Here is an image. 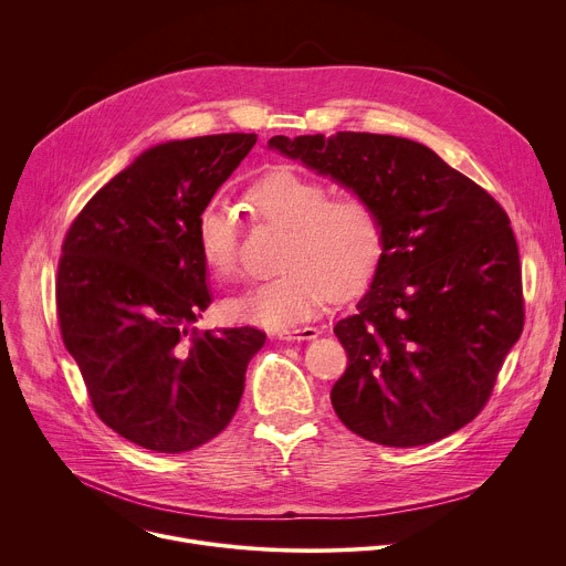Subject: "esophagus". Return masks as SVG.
Instances as JSON below:
<instances>
[{
  "instance_id": "34e87169",
  "label": "esophagus",
  "mask_w": 566,
  "mask_h": 566,
  "mask_svg": "<svg viewBox=\"0 0 566 566\" xmlns=\"http://www.w3.org/2000/svg\"><path fill=\"white\" fill-rule=\"evenodd\" d=\"M319 332L317 327H295V329H282L277 332L280 340H313L317 338Z\"/></svg>"
}]
</instances>
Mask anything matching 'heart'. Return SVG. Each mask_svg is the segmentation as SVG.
Listing matches in <instances>:
<instances>
[{"mask_svg": "<svg viewBox=\"0 0 566 566\" xmlns=\"http://www.w3.org/2000/svg\"><path fill=\"white\" fill-rule=\"evenodd\" d=\"M258 219L289 228L284 275L230 297L226 315L264 329H293L325 311L336 293L360 291L382 260V221L358 195L332 197V188L293 168L262 175L247 192ZM197 244L217 277L239 266V217L223 201H208L197 217Z\"/></svg>", "mask_w": 566, "mask_h": 566, "instance_id": "obj_1", "label": "heart"}]
</instances>
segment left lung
Here are the masks:
<instances>
[{
	"mask_svg": "<svg viewBox=\"0 0 566 566\" xmlns=\"http://www.w3.org/2000/svg\"><path fill=\"white\" fill-rule=\"evenodd\" d=\"M271 149L369 199L382 260L334 327L349 365L332 389L358 437L415 448L470 423L524 327L517 241L504 208L430 147L387 134L273 136Z\"/></svg>",
	"mask_w": 566,
	"mask_h": 566,
	"instance_id": "8db88e82",
	"label": "left lung"
}]
</instances>
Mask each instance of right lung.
<instances>
[{"instance_id":"right-lung-1","label":"right lung","mask_w":566,"mask_h":566,"mask_svg":"<svg viewBox=\"0 0 566 566\" xmlns=\"http://www.w3.org/2000/svg\"><path fill=\"white\" fill-rule=\"evenodd\" d=\"M258 143L214 134L145 149L71 223L57 266V322L101 421L166 454L195 450L234 417L266 334L201 336L210 306L197 217Z\"/></svg>"}]
</instances>
